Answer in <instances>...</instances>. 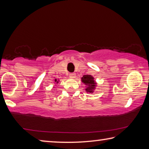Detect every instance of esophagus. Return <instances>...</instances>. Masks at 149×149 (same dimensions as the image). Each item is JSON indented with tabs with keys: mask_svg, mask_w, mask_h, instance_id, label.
<instances>
[{
	"mask_svg": "<svg viewBox=\"0 0 149 149\" xmlns=\"http://www.w3.org/2000/svg\"><path fill=\"white\" fill-rule=\"evenodd\" d=\"M70 77L72 78V79H74V78H75V77H76V75H75V73H71V74H70Z\"/></svg>",
	"mask_w": 149,
	"mask_h": 149,
	"instance_id": "1",
	"label": "esophagus"
}]
</instances>
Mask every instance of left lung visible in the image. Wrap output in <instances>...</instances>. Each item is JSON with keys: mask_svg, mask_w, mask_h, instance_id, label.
Here are the masks:
<instances>
[{"mask_svg": "<svg viewBox=\"0 0 149 149\" xmlns=\"http://www.w3.org/2000/svg\"><path fill=\"white\" fill-rule=\"evenodd\" d=\"M81 81L86 85V92L93 93L94 92L95 87L97 86V83L94 80V77L91 75H85L81 77Z\"/></svg>", "mask_w": 149, "mask_h": 149, "instance_id": "obj_1", "label": "left lung"}]
</instances>
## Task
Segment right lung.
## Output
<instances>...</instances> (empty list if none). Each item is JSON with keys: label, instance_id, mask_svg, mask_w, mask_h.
Masks as SVG:
<instances>
[{"label": "right lung", "instance_id": "1", "mask_svg": "<svg viewBox=\"0 0 149 149\" xmlns=\"http://www.w3.org/2000/svg\"><path fill=\"white\" fill-rule=\"evenodd\" d=\"M58 81H59V80H57L56 79H55V80H54V81H55V82H56V84H58Z\"/></svg>", "mask_w": 149, "mask_h": 149}]
</instances>
